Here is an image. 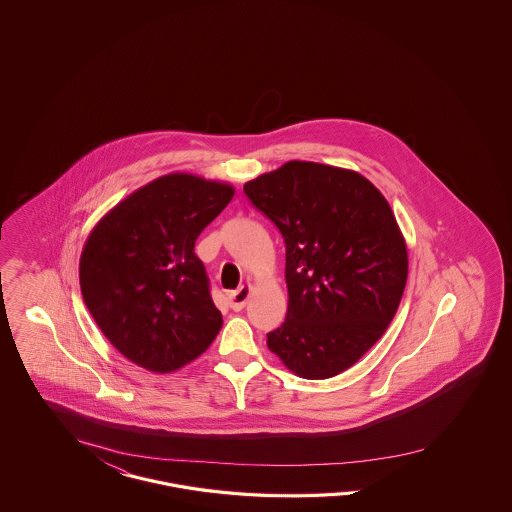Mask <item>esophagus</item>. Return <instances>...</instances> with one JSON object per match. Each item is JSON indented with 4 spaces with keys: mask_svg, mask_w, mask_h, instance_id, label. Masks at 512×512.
I'll return each mask as SVG.
<instances>
[{
    "mask_svg": "<svg viewBox=\"0 0 512 512\" xmlns=\"http://www.w3.org/2000/svg\"><path fill=\"white\" fill-rule=\"evenodd\" d=\"M249 295H251V287H248V285H244V287H240V289H236V291H231V293L227 295L229 306H231L234 311L242 310V308L248 304Z\"/></svg>",
    "mask_w": 512,
    "mask_h": 512,
    "instance_id": "esophagus-1",
    "label": "esophagus"
}]
</instances>
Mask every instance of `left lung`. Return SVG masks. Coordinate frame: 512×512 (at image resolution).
<instances>
[{
	"label": "left lung",
	"mask_w": 512,
	"mask_h": 512,
	"mask_svg": "<svg viewBox=\"0 0 512 512\" xmlns=\"http://www.w3.org/2000/svg\"><path fill=\"white\" fill-rule=\"evenodd\" d=\"M244 193L285 242L289 308L268 349L304 379L345 372L383 336L407 281L387 199L358 172L311 161H289Z\"/></svg>",
	"instance_id": "obj_1"
}]
</instances>
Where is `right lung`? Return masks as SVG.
<instances>
[{
  "label": "right lung",
  "instance_id": "add662e5",
  "mask_svg": "<svg viewBox=\"0 0 512 512\" xmlns=\"http://www.w3.org/2000/svg\"><path fill=\"white\" fill-rule=\"evenodd\" d=\"M234 189L167 174L116 204L80 257V291L107 340L155 373L201 357L223 325L195 242Z\"/></svg>",
  "mask_w": 512,
  "mask_h": 512
}]
</instances>
